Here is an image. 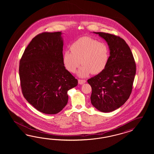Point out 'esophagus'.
Wrapping results in <instances>:
<instances>
[{
    "instance_id": "obj_1",
    "label": "esophagus",
    "mask_w": 154,
    "mask_h": 154,
    "mask_svg": "<svg viewBox=\"0 0 154 154\" xmlns=\"http://www.w3.org/2000/svg\"><path fill=\"white\" fill-rule=\"evenodd\" d=\"M86 80L85 79H79V84L80 85H82L85 84L86 82Z\"/></svg>"
}]
</instances>
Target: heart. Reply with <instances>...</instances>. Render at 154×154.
Returning <instances> with one entry per match:
<instances>
[{
    "mask_svg": "<svg viewBox=\"0 0 154 154\" xmlns=\"http://www.w3.org/2000/svg\"><path fill=\"white\" fill-rule=\"evenodd\" d=\"M70 50H65L63 55V62L65 68L74 73L79 66L78 74L81 77L90 73L97 75L106 69L110 57V50L105 42L89 37L81 38L70 46ZM82 61H81L80 60Z\"/></svg>",
    "mask_w": 154,
    "mask_h": 154,
    "instance_id": "obj_1",
    "label": "heart"
}]
</instances>
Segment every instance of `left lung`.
<instances>
[{"label":"left lung","instance_id":"left-lung-1","mask_svg":"<svg viewBox=\"0 0 154 154\" xmlns=\"http://www.w3.org/2000/svg\"><path fill=\"white\" fill-rule=\"evenodd\" d=\"M94 33L107 42L110 57L106 69L88 80L92 89L91 102L101 112H112L129 98L136 64L130 47L122 38L109 33Z\"/></svg>","mask_w":154,"mask_h":154}]
</instances>
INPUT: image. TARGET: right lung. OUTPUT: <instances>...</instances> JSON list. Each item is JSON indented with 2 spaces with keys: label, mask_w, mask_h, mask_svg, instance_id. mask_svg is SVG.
<instances>
[{
  "label": "right lung",
  "mask_w": 154,
  "mask_h": 154,
  "mask_svg": "<svg viewBox=\"0 0 154 154\" xmlns=\"http://www.w3.org/2000/svg\"><path fill=\"white\" fill-rule=\"evenodd\" d=\"M61 34V32L38 34L20 60L19 75L23 97L45 114L60 112L68 103V91L78 84V80L63 64Z\"/></svg>",
  "instance_id": "1"
}]
</instances>
